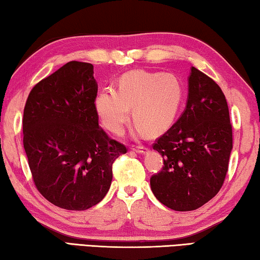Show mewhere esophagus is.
<instances>
[{
	"instance_id": "esophagus-1",
	"label": "esophagus",
	"mask_w": 260,
	"mask_h": 260,
	"mask_svg": "<svg viewBox=\"0 0 260 260\" xmlns=\"http://www.w3.org/2000/svg\"><path fill=\"white\" fill-rule=\"evenodd\" d=\"M132 149L136 152H146L148 150V148L146 146H143V144H136V146L133 144V146H132Z\"/></svg>"
}]
</instances>
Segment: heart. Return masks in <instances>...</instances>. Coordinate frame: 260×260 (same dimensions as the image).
<instances>
[{"instance_id": "b5f03b06", "label": "heart", "mask_w": 260, "mask_h": 260, "mask_svg": "<svg viewBox=\"0 0 260 260\" xmlns=\"http://www.w3.org/2000/svg\"><path fill=\"white\" fill-rule=\"evenodd\" d=\"M183 87L173 73L133 71L122 76L117 90L104 89L95 101L103 125L121 134L129 120L131 109L136 121L135 133L160 134L173 124L181 107Z\"/></svg>"}]
</instances>
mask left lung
Here are the masks:
<instances>
[{"instance_id": "1", "label": "left lung", "mask_w": 260, "mask_h": 260, "mask_svg": "<svg viewBox=\"0 0 260 260\" xmlns=\"http://www.w3.org/2000/svg\"><path fill=\"white\" fill-rule=\"evenodd\" d=\"M188 87L181 117L152 144L164 165L151 175V190L174 211L196 210L217 195L233 148L230 110L221 88L196 68H191Z\"/></svg>"}]
</instances>
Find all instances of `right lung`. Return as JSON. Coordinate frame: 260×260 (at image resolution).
I'll return each mask as SVG.
<instances>
[{"label": "right lung", "mask_w": 260, "mask_h": 260, "mask_svg": "<svg viewBox=\"0 0 260 260\" xmlns=\"http://www.w3.org/2000/svg\"><path fill=\"white\" fill-rule=\"evenodd\" d=\"M93 69L69 61L32 88L24 108L23 143L33 182L65 210L100 203L111 186L113 161L127 152L99 125Z\"/></svg>", "instance_id": "1"}]
</instances>
